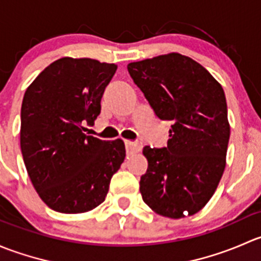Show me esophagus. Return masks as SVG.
<instances>
[{
	"label": "esophagus",
	"instance_id": "1",
	"mask_svg": "<svg viewBox=\"0 0 261 261\" xmlns=\"http://www.w3.org/2000/svg\"><path fill=\"white\" fill-rule=\"evenodd\" d=\"M125 145H126V150H127V152H136V151H140L141 147H143V143H141L140 140H136V141L126 140Z\"/></svg>",
	"mask_w": 261,
	"mask_h": 261
}]
</instances>
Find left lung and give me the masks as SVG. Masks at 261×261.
<instances>
[{
    "label": "left lung",
    "mask_w": 261,
    "mask_h": 261,
    "mask_svg": "<svg viewBox=\"0 0 261 261\" xmlns=\"http://www.w3.org/2000/svg\"><path fill=\"white\" fill-rule=\"evenodd\" d=\"M155 115L172 122L168 146H145L144 202L158 215L181 218L201 211L226 167L230 139L223 88L196 60L178 53L127 65Z\"/></svg>",
    "instance_id": "8db88e82"
}]
</instances>
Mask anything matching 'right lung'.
<instances>
[{
  "label": "right lung",
  "instance_id": "add662e5",
  "mask_svg": "<svg viewBox=\"0 0 261 261\" xmlns=\"http://www.w3.org/2000/svg\"><path fill=\"white\" fill-rule=\"evenodd\" d=\"M117 65L60 58L28 87L21 106L20 145L34 188L60 213H83L105 201L125 159L121 139L87 135L101 112L105 88Z\"/></svg>",
  "mask_w": 261,
  "mask_h": 261
}]
</instances>
